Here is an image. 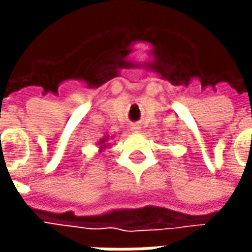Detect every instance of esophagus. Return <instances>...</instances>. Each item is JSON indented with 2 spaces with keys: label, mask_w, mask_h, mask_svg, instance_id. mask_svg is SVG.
Listing matches in <instances>:
<instances>
[{
  "label": "esophagus",
  "mask_w": 252,
  "mask_h": 252,
  "mask_svg": "<svg viewBox=\"0 0 252 252\" xmlns=\"http://www.w3.org/2000/svg\"><path fill=\"white\" fill-rule=\"evenodd\" d=\"M131 131L135 132V133H139V132L142 131V126L137 124V123H133V124H131Z\"/></svg>",
  "instance_id": "esophagus-1"
}]
</instances>
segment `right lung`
<instances>
[{"instance_id":"1","label":"right lung","mask_w":252,"mask_h":252,"mask_svg":"<svg viewBox=\"0 0 252 252\" xmlns=\"http://www.w3.org/2000/svg\"><path fill=\"white\" fill-rule=\"evenodd\" d=\"M99 146V151H102V150H105L106 147H109L110 143H109V136L106 135V136H104L102 139H99V142L97 143Z\"/></svg>"}]
</instances>
